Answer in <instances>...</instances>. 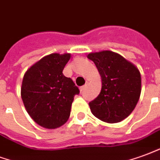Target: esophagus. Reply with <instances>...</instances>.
I'll return each instance as SVG.
<instances>
[{
  "label": "esophagus",
  "mask_w": 160,
  "mask_h": 160,
  "mask_svg": "<svg viewBox=\"0 0 160 160\" xmlns=\"http://www.w3.org/2000/svg\"><path fill=\"white\" fill-rule=\"evenodd\" d=\"M86 85H85V86H81V87H80V91H81V92H83L84 90L86 89Z\"/></svg>",
  "instance_id": "esophagus-1"
}]
</instances>
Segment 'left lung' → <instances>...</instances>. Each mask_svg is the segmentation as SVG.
<instances>
[{"label":"left lung","mask_w":160,"mask_h":160,"mask_svg":"<svg viewBox=\"0 0 160 160\" xmlns=\"http://www.w3.org/2000/svg\"><path fill=\"white\" fill-rule=\"evenodd\" d=\"M102 78L101 92L90 102L93 115L107 123H118L134 110L141 94L142 80L137 68L110 51L90 53Z\"/></svg>","instance_id":"8db88e82"}]
</instances>
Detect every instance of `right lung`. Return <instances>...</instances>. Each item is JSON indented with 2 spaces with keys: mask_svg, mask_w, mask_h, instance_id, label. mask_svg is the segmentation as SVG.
I'll return each mask as SVG.
<instances>
[{
  "mask_svg": "<svg viewBox=\"0 0 160 160\" xmlns=\"http://www.w3.org/2000/svg\"><path fill=\"white\" fill-rule=\"evenodd\" d=\"M70 54L44 57L24 74L21 97L29 116L47 129L60 127L70 115L74 97L80 93L72 79L62 70Z\"/></svg>",
  "mask_w": 160,
  "mask_h": 160,
  "instance_id": "right-lung-1",
  "label": "right lung"
}]
</instances>
